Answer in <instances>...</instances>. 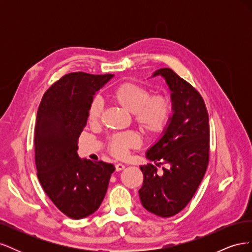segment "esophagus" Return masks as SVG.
I'll list each match as a JSON object with an SVG mask.
<instances>
[{"label": "esophagus", "instance_id": "34e87169", "mask_svg": "<svg viewBox=\"0 0 252 252\" xmlns=\"http://www.w3.org/2000/svg\"><path fill=\"white\" fill-rule=\"evenodd\" d=\"M124 168H125V166L123 164H121V163L116 164V170L117 171H121V170H123Z\"/></svg>", "mask_w": 252, "mask_h": 252}]
</instances>
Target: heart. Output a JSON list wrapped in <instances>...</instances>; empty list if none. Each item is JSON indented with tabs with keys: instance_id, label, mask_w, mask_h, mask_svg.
I'll use <instances>...</instances> for the list:
<instances>
[{
	"instance_id": "heart-1",
	"label": "heart",
	"mask_w": 252,
	"mask_h": 252,
	"mask_svg": "<svg viewBox=\"0 0 252 252\" xmlns=\"http://www.w3.org/2000/svg\"><path fill=\"white\" fill-rule=\"evenodd\" d=\"M110 98L122 109L132 114V120L140 130L148 136L162 133L168 125L172 105L168 96L162 94H152L143 85L134 82H124L114 88ZM103 105L98 98L91 101L87 119L88 123L96 125L100 122ZM141 145L140 136L134 132L116 133L107 140V150L116 158H123L129 149L138 148Z\"/></svg>"
}]
</instances>
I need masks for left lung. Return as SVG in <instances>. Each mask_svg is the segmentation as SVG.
I'll use <instances>...</instances> for the list:
<instances>
[{"instance_id": "obj_1", "label": "left lung", "mask_w": 252, "mask_h": 252, "mask_svg": "<svg viewBox=\"0 0 252 252\" xmlns=\"http://www.w3.org/2000/svg\"><path fill=\"white\" fill-rule=\"evenodd\" d=\"M171 90L173 116L164 134L147 151V158L166 164L163 173L152 164L141 166L139 190L145 209L162 218L184 209L199 188L209 162V118L205 102L191 84L170 68L157 70ZM158 160L161 162L158 163Z\"/></svg>"}]
</instances>
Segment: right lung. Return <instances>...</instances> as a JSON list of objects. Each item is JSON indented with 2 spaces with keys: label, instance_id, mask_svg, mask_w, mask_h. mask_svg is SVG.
Wrapping results in <instances>:
<instances>
[{
  "label": "right lung",
  "instance_id": "1",
  "mask_svg": "<svg viewBox=\"0 0 252 252\" xmlns=\"http://www.w3.org/2000/svg\"><path fill=\"white\" fill-rule=\"evenodd\" d=\"M113 74L71 72L46 90L36 114L34 157L44 191L65 216L80 220L102 204L114 166L81 159L79 136L95 91Z\"/></svg>",
  "mask_w": 252,
  "mask_h": 252
}]
</instances>
